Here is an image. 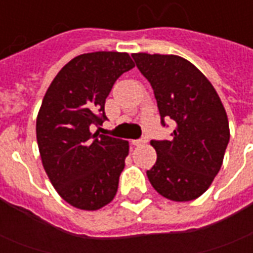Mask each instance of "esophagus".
Wrapping results in <instances>:
<instances>
[{
  "label": "esophagus",
  "instance_id": "esophagus-1",
  "mask_svg": "<svg viewBox=\"0 0 253 253\" xmlns=\"http://www.w3.org/2000/svg\"><path fill=\"white\" fill-rule=\"evenodd\" d=\"M148 142V139L143 137V138H139V139H132L131 143L134 145V146H139V145H143V143Z\"/></svg>",
  "mask_w": 253,
  "mask_h": 253
}]
</instances>
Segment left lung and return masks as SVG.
<instances>
[{
    "mask_svg": "<svg viewBox=\"0 0 253 253\" xmlns=\"http://www.w3.org/2000/svg\"><path fill=\"white\" fill-rule=\"evenodd\" d=\"M153 88L161 125L176 123L172 138L152 141L157 161L146 172L160 195L170 201L196 199L221 169L229 143V122L219 96L201 70L177 55L132 54Z\"/></svg>",
    "mask_w": 253,
    "mask_h": 253,
    "instance_id": "1",
    "label": "left lung"
}]
</instances>
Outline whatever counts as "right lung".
Listing matches in <instances>:
<instances>
[{"instance_id":"1","label":"right lung","mask_w":253,"mask_h":253,"mask_svg":"<svg viewBox=\"0 0 253 253\" xmlns=\"http://www.w3.org/2000/svg\"><path fill=\"white\" fill-rule=\"evenodd\" d=\"M134 67L127 52L83 54L52 80L36 119V139L48 179L62 199L97 210L118 191L128 142L90 126L107 121L104 105L118 78Z\"/></svg>"}]
</instances>
